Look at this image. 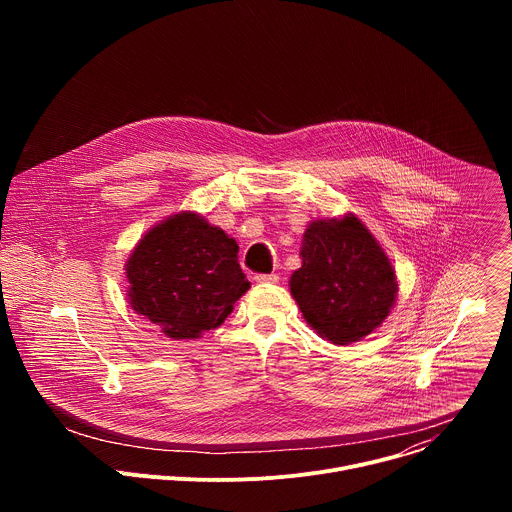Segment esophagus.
<instances>
[{"mask_svg":"<svg viewBox=\"0 0 512 512\" xmlns=\"http://www.w3.org/2000/svg\"><path fill=\"white\" fill-rule=\"evenodd\" d=\"M277 279H279L277 273H257L255 275V281H259V283H277Z\"/></svg>","mask_w":512,"mask_h":512,"instance_id":"1","label":"esophagus"}]
</instances>
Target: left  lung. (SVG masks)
Instances as JSON below:
<instances>
[{
    "mask_svg": "<svg viewBox=\"0 0 512 512\" xmlns=\"http://www.w3.org/2000/svg\"><path fill=\"white\" fill-rule=\"evenodd\" d=\"M300 255L291 296L322 338L350 344L383 324L397 298L395 269L354 214L312 223Z\"/></svg>",
    "mask_w": 512,
    "mask_h": 512,
    "instance_id": "left-lung-1",
    "label": "left lung"
}]
</instances>
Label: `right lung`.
<instances>
[{"label": "right lung", "mask_w": 512, "mask_h": 512, "mask_svg": "<svg viewBox=\"0 0 512 512\" xmlns=\"http://www.w3.org/2000/svg\"><path fill=\"white\" fill-rule=\"evenodd\" d=\"M239 245L194 212L156 225L127 259L131 308L168 338H198L221 326L251 287Z\"/></svg>", "instance_id": "right-lung-1"}]
</instances>
